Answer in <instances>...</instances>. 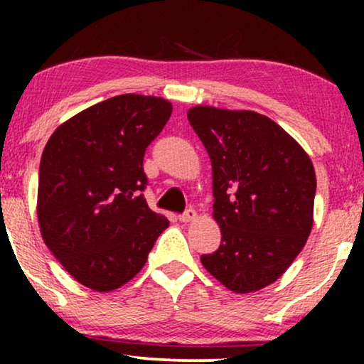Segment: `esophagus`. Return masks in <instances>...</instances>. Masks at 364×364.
<instances>
[{"label":"esophagus","mask_w":364,"mask_h":364,"mask_svg":"<svg viewBox=\"0 0 364 364\" xmlns=\"http://www.w3.org/2000/svg\"><path fill=\"white\" fill-rule=\"evenodd\" d=\"M196 218H197V212L193 210V208H187L186 212L178 215V220L181 222H191V220H196Z\"/></svg>","instance_id":"34e87169"}]
</instances>
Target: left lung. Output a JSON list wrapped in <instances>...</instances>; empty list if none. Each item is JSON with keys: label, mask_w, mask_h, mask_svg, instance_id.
Listing matches in <instances>:
<instances>
[{"label": "left lung", "mask_w": 364, "mask_h": 364, "mask_svg": "<svg viewBox=\"0 0 364 364\" xmlns=\"http://www.w3.org/2000/svg\"><path fill=\"white\" fill-rule=\"evenodd\" d=\"M188 122L212 162L220 247L200 257L235 293L257 291L291 265L313 225L316 177L300 144L253 111L196 106Z\"/></svg>", "instance_id": "obj_1"}]
</instances>
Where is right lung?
<instances>
[{"instance_id":"right-lung-1","label":"right lung","mask_w":364,"mask_h":364,"mask_svg":"<svg viewBox=\"0 0 364 364\" xmlns=\"http://www.w3.org/2000/svg\"><path fill=\"white\" fill-rule=\"evenodd\" d=\"M171 114L166 99L122 94L84 109L49 137L39 166V228L53 255L84 287H122L142 270L168 227L144 198L142 162Z\"/></svg>"}]
</instances>
